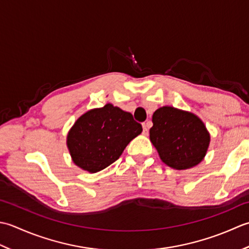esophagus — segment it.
I'll use <instances>...</instances> for the list:
<instances>
[{
	"label": "esophagus",
	"mask_w": 249,
	"mask_h": 249,
	"mask_svg": "<svg viewBox=\"0 0 249 249\" xmlns=\"http://www.w3.org/2000/svg\"><path fill=\"white\" fill-rule=\"evenodd\" d=\"M148 128H149L148 123H144V124H143V134H144V135L148 134Z\"/></svg>",
	"instance_id": "34e87169"
}]
</instances>
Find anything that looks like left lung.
Listing matches in <instances>:
<instances>
[{
  "instance_id": "8db88e82",
  "label": "left lung",
  "mask_w": 249,
  "mask_h": 249,
  "mask_svg": "<svg viewBox=\"0 0 249 249\" xmlns=\"http://www.w3.org/2000/svg\"><path fill=\"white\" fill-rule=\"evenodd\" d=\"M149 139L162 162L175 170L201 163L211 143L210 132L200 117L173 106L155 111Z\"/></svg>"
}]
</instances>
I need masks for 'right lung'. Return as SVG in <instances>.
Segmentation results:
<instances>
[{
  "label": "right lung",
  "instance_id": "obj_1",
  "mask_svg": "<svg viewBox=\"0 0 249 249\" xmlns=\"http://www.w3.org/2000/svg\"><path fill=\"white\" fill-rule=\"evenodd\" d=\"M142 131L132 114L107 103L75 121L67 135V146L75 165L96 173L117 160Z\"/></svg>",
  "mask_w": 249,
  "mask_h": 249
}]
</instances>
